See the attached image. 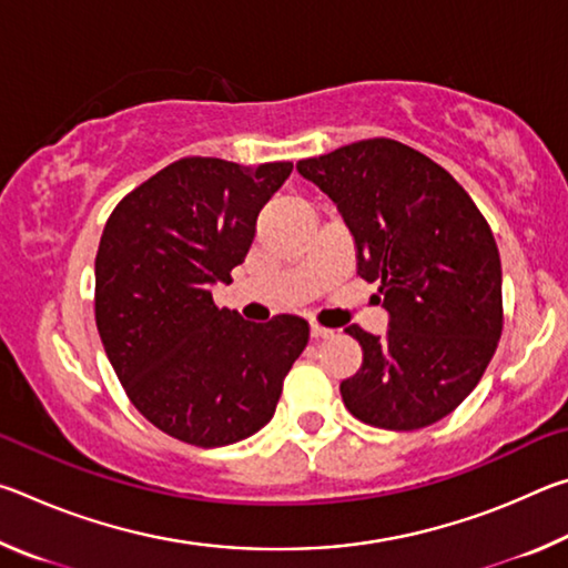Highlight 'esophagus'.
<instances>
[{"label": "esophagus", "instance_id": "esophagus-1", "mask_svg": "<svg viewBox=\"0 0 568 568\" xmlns=\"http://www.w3.org/2000/svg\"><path fill=\"white\" fill-rule=\"evenodd\" d=\"M311 335L315 341H323V338H333V331L323 328V325H318V323H311Z\"/></svg>", "mask_w": 568, "mask_h": 568}]
</instances>
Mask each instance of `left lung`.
Returning <instances> with one entry per match:
<instances>
[{"mask_svg":"<svg viewBox=\"0 0 568 568\" xmlns=\"http://www.w3.org/2000/svg\"><path fill=\"white\" fill-rule=\"evenodd\" d=\"M297 172L328 195L355 240L358 275L378 283L388 333L348 325L363 365L341 383L368 426L416 430L464 403L504 328L501 257L474 200L434 160L388 138L361 140Z\"/></svg>","mask_w":568,"mask_h":568,"instance_id":"1","label":"left lung"}]
</instances>
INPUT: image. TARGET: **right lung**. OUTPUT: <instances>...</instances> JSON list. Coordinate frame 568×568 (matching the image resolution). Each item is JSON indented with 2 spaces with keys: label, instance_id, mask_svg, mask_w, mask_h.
Listing matches in <instances>:
<instances>
[{
  "label": "right lung",
  "instance_id": "obj_1",
  "mask_svg": "<svg viewBox=\"0 0 568 568\" xmlns=\"http://www.w3.org/2000/svg\"><path fill=\"white\" fill-rule=\"evenodd\" d=\"M291 162L182 158L112 210L94 261V321L132 406L190 446L237 444L273 418L307 345L297 315L247 323L213 303Z\"/></svg>",
  "mask_w": 568,
  "mask_h": 568
}]
</instances>
